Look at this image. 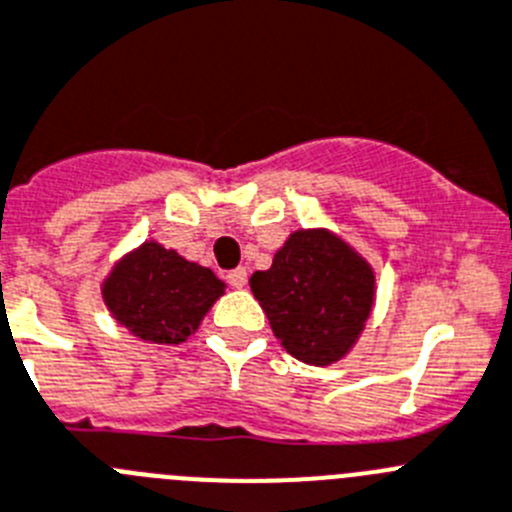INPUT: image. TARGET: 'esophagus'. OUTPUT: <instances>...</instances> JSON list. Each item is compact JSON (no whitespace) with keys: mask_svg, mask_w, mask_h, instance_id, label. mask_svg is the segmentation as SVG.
Here are the masks:
<instances>
[{"mask_svg":"<svg viewBox=\"0 0 512 512\" xmlns=\"http://www.w3.org/2000/svg\"><path fill=\"white\" fill-rule=\"evenodd\" d=\"M227 283L232 285V288H245V285H247V270H245V267H234V270H229Z\"/></svg>","mask_w":512,"mask_h":512,"instance_id":"1","label":"esophagus"}]
</instances>
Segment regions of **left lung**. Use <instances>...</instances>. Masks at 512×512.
Returning a JSON list of instances; mask_svg holds the SVG:
<instances>
[{
    "label": "left lung",
    "mask_w": 512,
    "mask_h": 512,
    "mask_svg": "<svg viewBox=\"0 0 512 512\" xmlns=\"http://www.w3.org/2000/svg\"><path fill=\"white\" fill-rule=\"evenodd\" d=\"M250 288L285 352L316 367L352 352L375 306V270L329 229L290 234Z\"/></svg>",
    "instance_id": "1"
}]
</instances>
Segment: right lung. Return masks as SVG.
Instances as JSON below:
<instances>
[{"label": "right lung", "mask_w": 512, "mask_h": 512, "mask_svg": "<svg viewBox=\"0 0 512 512\" xmlns=\"http://www.w3.org/2000/svg\"><path fill=\"white\" fill-rule=\"evenodd\" d=\"M227 283L209 267L147 239L114 262L101 283L112 319L150 344H181L199 329Z\"/></svg>", "instance_id": "1"}]
</instances>
